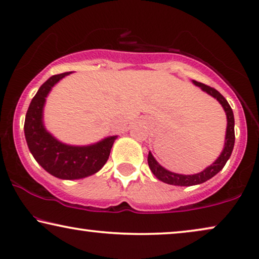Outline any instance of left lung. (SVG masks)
<instances>
[{
    "instance_id": "obj_1",
    "label": "left lung",
    "mask_w": 259,
    "mask_h": 259,
    "mask_svg": "<svg viewBox=\"0 0 259 259\" xmlns=\"http://www.w3.org/2000/svg\"><path fill=\"white\" fill-rule=\"evenodd\" d=\"M196 85L201 87V89L207 93L211 96L216 98V100L222 104V107L224 108L225 114H227L228 118V126H227V136H225V145L223 151L220 157L216 159V162L212 163L210 166H207L205 170H203L202 172L196 174V175H180L167 171L164 167L161 166L157 163V161L154 158V156L151 155V152H149L148 155V164L152 174L158 178L159 181L164 182V183L171 184V185H180V187H190V185L201 184L206 182L210 178H212L214 175H217L220 171L223 169L225 163L228 162V159L230 158L231 152L234 150L235 145V118H234V112L230 104L228 103V101L223 97V95L218 93L214 88L203 84L201 82L194 81Z\"/></svg>"
}]
</instances>
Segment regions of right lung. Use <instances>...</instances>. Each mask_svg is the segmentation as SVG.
<instances>
[{"label":"right lung","instance_id":"1","mask_svg":"<svg viewBox=\"0 0 259 259\" xmlns=\"http://www.w3.org/2000/svg\"><path fill=\"white\" fill-rule=\"evenodd\" d=\"M69 74L54 75L39 87L25 115L24 135L29 150L43 169L61 180H78L102 169L108 161L116 136L88 147H71L61 143L47 133L42 122L46 97L50 89Z\"/></svg>","mask_w":259,"mask_h":259}]
</instances>
